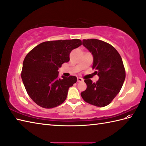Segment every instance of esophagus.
I'll list each match as a JSON object with an SVG mask.
<instances>
[{
  "label": "esophagus",
  "instance_id": "obj_1",
  "mask_svg": "<svg viewBox=\"0 0 146 146\" xmlns=\"http://www.w3.org/2000/svg\"><path fill=\"white\" fill-rule=\"evenodd\" d=\"M77 81H78V82H82L83 81V79L80 78V77H78V78H77Z\"/></svg>",
  "mask_w": 146,
  "mask_h": 146
}]
</instances>
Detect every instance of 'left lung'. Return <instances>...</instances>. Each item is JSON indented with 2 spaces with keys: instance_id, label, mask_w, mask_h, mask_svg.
Returning <instances> with one entry per match:
<instances>
[{
  "instance_id": "1",
  "label": "left lung",
  "mask_w": 146,
  "mask_h": 146,
  "mask_svg": "<svg viewBox=\"0 0 146 146\" xmlns=\"http://www.w3.org/2000/svg\"><path fill=\"white\" fill-rule=\"evenodd\" d=\"M82 44L94 57L92 68L99 80L93 83L85 80L86 89L81 93L86 102L103 107L107 106L120 92L125 78V71L120 55L112 46L96 39H83Z\"/></svg>"
}]
</instances>
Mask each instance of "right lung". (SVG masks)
<instances>
[{"mask_svg":"<svg viewBox=\"0 0 146 146\" xmlns=\"http://www.w3.org/2000/svg\"><path fill=\"white\" fill-rule=\"evenodd\" d=\"M80 39L46 41L33 48L23 61L21 78L27 94L39 106L51 108L63 104L76 77L62 76L58 69L70 61L73 49L82 45Z\"/></svg>","mask_w":146,"mask_h":146,"instance_id":"add662e5","label":"right lung"}]
</instances>
